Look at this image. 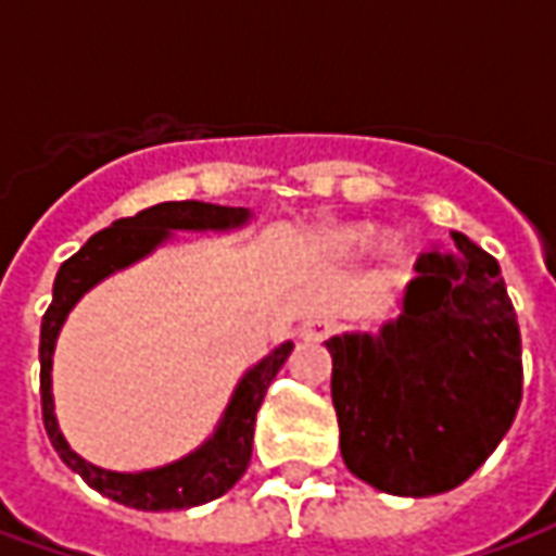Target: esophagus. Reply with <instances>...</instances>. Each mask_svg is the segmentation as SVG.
Masks as SVG:
<instances>
[{"instance_id": "1", "label": "esophagus", "mask_w": 556, "mask_h": 556, "mask_svg": "<svg viewBox=\"0 0 556 556\" xmlns=\"http://www.w3.org/2000/svg\"><path fill=\"white\" fill-rule=\"evenodd\" d=\"M327 333H330V325L327 321H309V325H303L301 337L306 339V342H318V339H325Z\"/></svg>"}]
</instances>
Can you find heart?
<instances>
[{"label": "heart", "instance_id": "b5f03b06", "mask_svg": "<svg viewBox=\"0 0 556 556\" xmlns=\"http://www.w3.org/2000/svg\"><path fill=\"white\" fill-rule=\"evenodd\" d=\"M369 235V229H354L351 231V238H366Z\"/></svg>", "mask_w": 556, "mask_h": 556}]
</instances>
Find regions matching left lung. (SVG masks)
<instances>
[{
    "instance_id": "8db88e82",
    "label": "left lung",
    "mask_w": 556,
    "mask_h": 556,
    "mask_svg": "<svg viewBox=\"0 0 556 556\" xmlns=\"http://www.w3.org/2000/svg\"><path fill=\"white\" fill-rule=\"evenodd\" d=\"M426 253L396 321L327 339L339 446L354 477L399 497L462 485L521 405V330L497 258L453 231Z\"/></svg>"
}]
</instances>
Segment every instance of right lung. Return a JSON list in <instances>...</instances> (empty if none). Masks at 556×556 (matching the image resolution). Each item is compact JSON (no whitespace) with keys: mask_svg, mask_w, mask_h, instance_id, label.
<instances>
[{"mask_svg":"<svg viewBox=\"0 0 556 556\" xmlns=\"http://www.w3.org/2000/svg\"><path fill=\"white\" fill-rule=\"evenodd\" d=\"M250 217L243 207L205 205V202H160L146 207L134 217L115 219L110 229L91 235L89 241L79 247V253L67 258L59 267L53 282V303L47 306L41 321V414L43 429L50 434L55 453L62 455L71 470L89 482L91 489L101 491L103 497L115 503H125L134 509L160 513V509H190L199 503H207L226 494V491L243 477L253 455V429L255 414L265 402L270 381L277 378L282 363L289 361L291 342L279 345L274 354L253 366L243 375V381L235 390L226 417L214 431V438L199 446L175 465L157 467V470H142V473H115L103 467L89 465L79 458L59 431L53 414V390H50V369H53L55 337L65 325L67 313L86 291L110 277L118 267L134 265L137 258L148 255L157 243L169 238V229H235Z\"/></svg>","mask_w":556,"mask_h":556,"instance_id":"add662e5","label":"right lung"}]
</instances>
